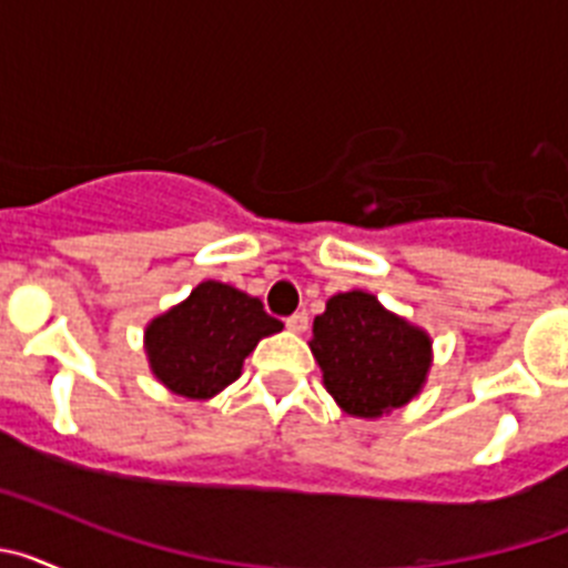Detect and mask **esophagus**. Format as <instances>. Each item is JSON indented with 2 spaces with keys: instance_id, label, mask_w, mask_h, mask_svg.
Wrapping results in <instances>:
<instances>
[{
  "instance_id": "obj_1",
  "label": "esophagus",
  "mask_w": 568,
  "mask_h": 568,
  "mask_svg": "<svg viewBox=\"0 0 568 568\" xmlns=\"http://www.w3.org/2000/svg\"><path fill=\"white\" fill-rule=\"evenodd\" d=\"M307 327H310V318H307V313H295V315H290L287 318V329L290 333H307Z\"/></svg>"
}]
</instances>
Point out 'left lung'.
Wrapping results in <instances>:
<instances>
[{"label": "left lung", "instance_id": "8db88e82", "mask_svg": "<svg viewBox=\"0 0 568 568\" xmlns=\"http://www.w3.org/2000/svg\"><path fill=\"white\" fill-rule=\"evenodd\" d=\"M315 361L341 413L361 420L389 415L418 398L433 369V338L373 293L349 290L315 315Z\"/></svg>", "mask_w": 568, "mask_h": 568}]
</instances>
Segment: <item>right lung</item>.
<instances>
[{"label":"right lung","instance_id":"obj_1","mask_svg":"<svg viewBox=\"0 0 568 568\" xmlns=\"http://www.w3.org/2000/svg\"><path fill=\"white\" fill-rule=\"evenodd\" d=\"M284 329L253 295L202 281L182 304L144 327L150 373L173 395L207 400L241 375L244 358L261 338Z\"/></svg>","mask_w":568,"mask_h":568}]
</instances>
